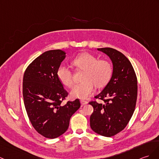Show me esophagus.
<instances>
[{
    "mask_svg": "<svg viewBox=\"0 0 159 159\" xmlns=\"http://www.w3.org/2000/svg\"><path fill=\"white\" fill-rule=\"evenodd\" d=\"M80 104H81V105H83V106H84V105H85V104H87V101H85V100H83V99H80Z\"/></svg>",
    "mask_w": 159,
    "mask_h": 159,
    "instance_id": "1",
    "label": "esophagus"
}]
</instances>
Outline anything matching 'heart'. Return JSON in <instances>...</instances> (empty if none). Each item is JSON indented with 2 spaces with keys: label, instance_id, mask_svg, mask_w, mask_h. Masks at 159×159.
<instances>
[{
  "label": "heart",
  "instance_id": "obj_1",
  "mask_svg": "<svg viewBox=\"0 0 159 159\" xmlns=\"http://www.w3.org/2000/svg\"><path fill=\"white\" fill-rule=\"evenodd\" d=\"M71 64L76 70H83L81 83L74 86L70 91L72 98L86 99L93 93L95 87H105L112 75L113 69L110 62L106 60H98L94 55L84 52L77 55ZM57 76L60 82L67 87L73 84V73L65 66L57 68Z\"/></svg>",
  "mask_w": 159,
  "mask_h": 159
}]
</instances>
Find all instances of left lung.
<instances>
[{"label":"left lung","mask_w":159,"mask_h":159,"mask_svg":"<svg viewBox=\"0 0 159 159\" xmlns=\"http://www.w3.org/2000/svg\"><path fill=\"white\" fill-rule=\"evenodd\" d=\"M106 53L113 64L109 83L95 98L89 102L93 107L90 116L92 130L105 137H112L123 131L134 112L138 96V80L134 69L127 57L112 48L98 49Z\"/></svg>","instance_id":"1"}]
</instances>
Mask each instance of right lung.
I'll return each mask as SVG.
<instances>
[{
    "instance_id": "add662e5",
    "label": "right lung",
    "mask_w": 159,
    "mask_h": 159,
    "mask_svg": "<svg viewBox=\"0 0 159 159\" xmlns=\"http://www.w3.org/2000/svg\"><path fill=\"white\" fill-rule=\"evenodd\" d=\"M65 57L60 49L46 51L28 66L24 75V102L29 119L39 134L49 139L67 131L70 119L80 106L79 99L61 103L68 93L57 70Z\"/></svg>"
}]
</instances>
